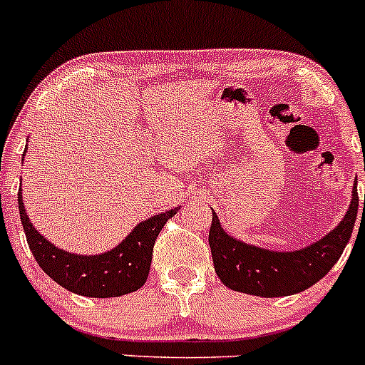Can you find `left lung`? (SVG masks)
Listing matches in <instances>:
<instances>
[{
    "mask_svg": "<svg viewBox=\"0 0 365 365\" xmlns=\"http://www.w3.org/2000/svg\"><path fill=\"white\" fill-rule=\"evenodd\" d=\"M356 212L359 194L355 182L351 203L337 228L303 250L272 251L233 239L222 230L217 215L212 210L208 244L219 280L232 291L262 298H278L305 291L337 264L351 239Z\"/></svg>",
    "mask_w": 365,
    "mask_h": 365,
    "instance_id": "obj_1",
    "label": "left lung"
}]
</instances>
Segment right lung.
Returning <instances> with one entry per match:
<instances>
[{
	"mask_svg": "<svg viewBox=\"0 0 365 365\" xmlns=\"http://www.w3.org/2000/svg\"><path fill=\"white\" fill-rule=\"evenodd\" d=\"M17 203L28 246L42 271L63 289L87 298H118L139 291L150 274L155 240L168 219L178 212V208H171L153 215L139 222L114 250L85 257L53 246L34 228L24 212L21 190Z\"/></svg>",
	"mask_w": 365,
	"mask_h": 365,
	"instance_id": "1",
	"label": "right lung"
}]
</instances>
